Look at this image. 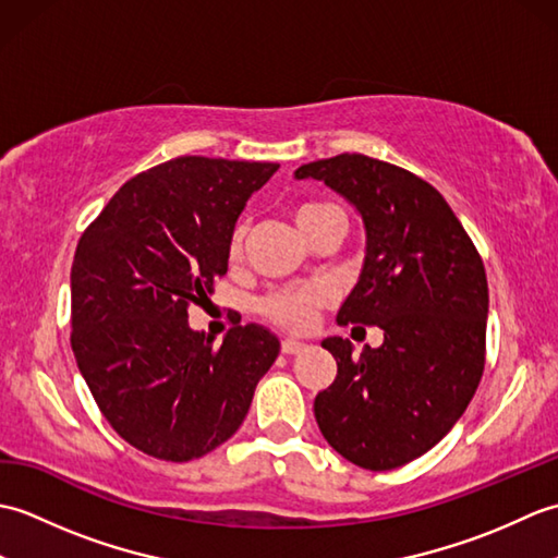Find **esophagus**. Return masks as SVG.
Segmentation results:
<instances>
[{
    "label": "esophagus",
    "mask_w": 558,
    "mask_h": 558,
    "mask_svg": "<svg viewBox=\"0 0 558 558\" xmlns=\"http://www.w3.org/2000/svg\"><path fill=\"white\" fill-rule=\"evenodd\" d=\"M282 352H286V354H298V352H302L306 345H304V342L302 340H294V338H286V340H282Z\"/></svg>",
    "instance_id": "34e87169"
}]
</instances>
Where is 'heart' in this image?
Wrapping results in <instances>:
<instances>
[{
  "instance_id": "b5f03b06",
  "label": "heart",
  "mask_w": 558,
  "mask_h": 558,
  "mask_svg": "<svg viewBox=\"0 0 558 558\" xmlns=\"http://www.w3.org/2000/svg\"><path fill=\"white\" fill-rule=\"evenodd\" d=\"M336 213L340 210L336 206L324 204V201H306V204H302L298 210H294V222H298L300 230H306L318 220L336 216ZM242 240H244V228L240 225V228L232 232L230 246H228V254L232 260L240 258L242 254ZM330 300H333V292H330L328 286L312 282V286L272 292L270 298H266L264 304H260V312H264L272 324H278L282 328L304 330L314 324L316 314L322 312L324 306H328Z\"/></svg>"
}]
</instances>
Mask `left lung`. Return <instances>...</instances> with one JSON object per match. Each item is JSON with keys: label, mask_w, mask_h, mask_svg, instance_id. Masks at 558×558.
Listing matches in <instances>:
<instances>
[{"label": "left lung", "mask_w": 558, "mask_h": 558, "mask_svg": "<svg viewBox=\"0 0 558 558\" xmlns=\"http://www.w3.org/2000/svg\"><path fill=\"white\" fill-rule=\"evenodd\" d=\"M294 180H318L360 213L364 260L340 326L384 330L354 357L326 338L336 381L314 400L326 441L364 470H393L453 429L484 372L489 288L484 264L436 189L360 153L306 162Z\"/></svg>", "instance_id": "left-lung-1"}]
</instances>
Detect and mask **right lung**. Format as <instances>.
Here are the masks:
<instances>
[{
    "mask_svg": "<svg viewBox=\"0 0 558 558\" xmlns=\"http://www.w3.org/2000/svg\"><path fill=\"white\" fill-rule=\"evenodd\" d=\"M278 162L182 156L129 180L83 232L71 266V348L105 420L144 453L186 462L240 429L280 352L258 324L189 326L228 272L246 201Z\"/></svg>",
    "mask_w": 558,
    "mask_h": 558,
    "instance_id": "obj_1",
    "label": "right lung"
}]
</instances>
